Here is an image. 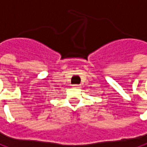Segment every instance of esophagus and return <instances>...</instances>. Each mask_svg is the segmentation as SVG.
I'll use <instances>...</instances> for the list:
<instances>
[{"instance_id":"1","label":"esophagus","mask_w":147,"mask_h":147,"mask_svg":"<svg viewBox=\"0 0 147 147\" xmlns=\"http://www.w3.org/2000/svg\"><path fill=\"white\" fill-rule=\"evenodd\" d=\"M73 87H75V88H80L81 86L80 85H73Z\"/></svg>"}]
</instances>
